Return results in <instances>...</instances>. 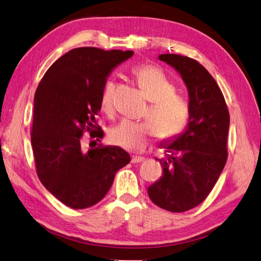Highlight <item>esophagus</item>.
Here are the masks:
<instances>
[{
    "instance_id": "1",
    "label": "esophagus",
    "mask_w": 261,
    "mask_h": 261,
    "mask_svg": "<svg viewBox=\"0 0 261 261\" xmlns=\"http://www.w3.org/2000/svg\"><path fill=\"white\" fill-rule=\"evenodd\" d=\"M142 161H144L143 156H140V155H132V158H131V162H132V163H140V162H142Z\"/></svg>"
}]
</instances>
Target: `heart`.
Listing matches in <instances>:
<instances>
[{
	"label": "heart",
	"instance_id": "1",
	"mask_svg": "<svg viewBox=\"0 0 261 261\" xmlns=\"http://www.w3.org/2000/svg\"><path fill=\"white\" fill-rule=\"evenodd\" d=\"M139 88L150 106L145 112L147 121L135 122L123 120L109 130V140L114 145L132 151L143 150L152 137L162 142H172L187 129L190 121V103L179 93L174 82L161 68L140 64L132 70ZM114 83L107 81L100 95L103 112L114 110Z\"/></svg>",
	"mask_w": 261,
	"mask_h": 261
}]
</instances>
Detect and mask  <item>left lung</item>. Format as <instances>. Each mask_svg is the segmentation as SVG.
I'll list each match as a JSON object with an SVG mask.
<instances>
[{
	"label": "left lung",
	"mask_w": 261,
	"mask_h": 261,
	"mask_svg": "<svg viewBox=\"0 0 261 261\" xmlns=\"http://www.w3.org/2000/svg\"><path fill=\"white\" fill-rule=\"evenodd\" d=\"M159 60L182 76L191 114L182 135L162 144L167 158L158 160L163 173L148 188V195L158 207L184 213L208 197L225 168L230 117L220 88L203 65L179 54H161Z\"/></svg>",
	"instance_id": "8db88e82"
}]
</instances>
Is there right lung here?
Listing matches in <instances>:
<instances>
[{
    "mask_svg": "<svg viewBox=\"0 0 261 261\" xmlns=\"http://www.w3.org/2000/svg\"><path fill=\"white\" fill-rule=\"evenodd\" d=\"M132 56L133 51L73 48L47 69L36 89L31 129L36 173L70 208L101 201L118 170L130 162L120 147L99 144L87 151L80 141L86 131L92 139L102 138L95 123L102 88L112 70Z\"/></svg>",
    "mask_w": 261,
    "mask_h": 261,
    "instance_id": "obj_1",
    "label": "right lung"
}]
</instances>
